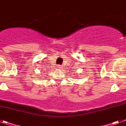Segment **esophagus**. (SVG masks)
I'll list each match as a JSON object with an SVG mask.
<instances>
[{
  "instance_id": "esophagus-1",
  "label": "esophagus",
  "mask_w": 126,
  "mask_h": 126,
  "mask_svg": "<svg viewBox=\"0 0 126 126\" xmlns=\"http://www.w3.org/2000/svg\"><path fill=\"white\" fill-rule=\"evenodd\" d=\"M61 68H62V66H61V65H58V69H61Z\"/></svg>"
}]
</instances>
